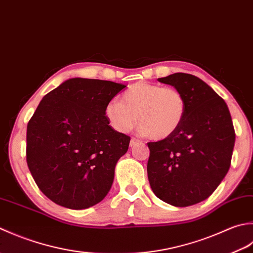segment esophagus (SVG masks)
<instances>
[{
    "mask_svg": "<svg viewBox=\"0 0 253 253\" xmlns=\"http://www.w3.org/2000/svg\"><path fill=\"white\" fill-rule=\"evenodd\" d=\"M141 141L140 140H137V138H135V137H132L131 138V142H130V146H134V145H136L137 143H140Z\"/></svg>",
    "mask_w": 253,
    "mask_h": 253,
    "instance_id": "1",
    "label": "esophagus"
}]
</instances>
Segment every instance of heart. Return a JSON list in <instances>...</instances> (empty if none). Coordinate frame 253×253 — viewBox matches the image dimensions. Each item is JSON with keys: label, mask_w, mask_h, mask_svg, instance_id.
I'll use <instances>...</instances> for the list:
<instances>
[{"label": "heart", "mask_w": 253, "mask_h": 253, "mask_svg": "<svg viewBox=\"0 0 253 253\" xmlns=\"http://www.w3.org/2000/svg\"><path fill=\"white\" fill-rule=\"evenodd\" d=\"M187 100L174 87L140 82L131 85L120 96L119 101H110L105 116L118 132L131 131L137 122L140 131L153 140L171 136L184 120Z\"/></svg>", "instance_id": "1"}]
</instances>
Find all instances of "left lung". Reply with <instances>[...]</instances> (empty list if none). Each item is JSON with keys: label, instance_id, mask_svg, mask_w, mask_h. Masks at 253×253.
Here are the masks:
<instances>
[{"label": "left lung", "instance_id": "1", "mask_svg": "<svg viewBox=\"0 0 253 253\" xmlns=\"http://www.w3.org/2000/svg\"><path fill=\"white\" fill-rule=\"evenodd\" d=\"M187 100V113L171 136L147 143V176L153 192L170 205L202 202L228 172L235 130L228 107L199 77L174 73L158 79Z\"/></svg>", "mask_w": 253, "mask_h": 253}]
</instances>
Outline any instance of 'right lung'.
I'll return each mask as SVG.
<instances>
[{
	"instance_id": "right-lung-1",
	"label": "right lung",
	"mask_w": 253,
	"mask_h": 253,
	"mask_svg": "<svg viewBox=\"0 0 253 253\" xmlns=\"http://www.w3.org/2000/svg\"><path fill=\"white\" fill-rule=\"evenodd\" d=\"M126 85L71 79L45 95L27 126L26 161L55 204L88 209L109 192L130 136L109 126L105 108Z\"/></svg>"
}]
</instances>
